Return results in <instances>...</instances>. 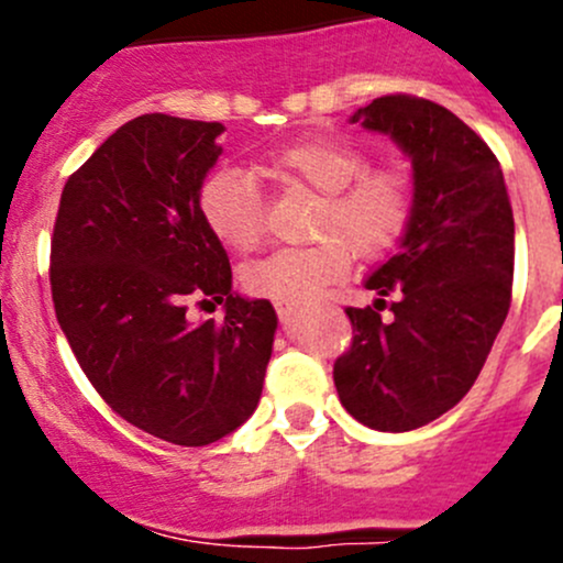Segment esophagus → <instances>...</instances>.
<instances>
[{
    "label": "esophagus",
    "instance_id": "obj_1",
    "mask_svg": "<svg viewBox=\"0 0 563 563\" xmlns=\"http://www.w3.org/2000/svg\"><path fill=\"white\" fill-rule=\"evenodd\" d=\"M297 313H299V310L294 308V305H277V316H280L283 321H294Z\"/></svg>",
    "mask_w": 563,
    "mask_h": 563
}]
</instances>
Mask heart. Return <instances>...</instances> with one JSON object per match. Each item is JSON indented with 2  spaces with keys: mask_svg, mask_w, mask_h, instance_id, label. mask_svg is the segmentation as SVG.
<instances>
[{
  "mask_svg": "<svg viewBox=\"0 0 563 563\" xmlns=\"http://www.w3.org/2000/svg\"><path fill=\"white\" fill-rule=\"evenodd\" d=\"M266 174L321 192L313 247H283L253 261L242 286L277 305H305L340 283L351 250L378 258L395 247L411 218V181L397 168H367V155L345 141H299L266 161ZM198 209L223 245L253 250L266 229L258 185L240 168H218L198 192Z\"/></svg>",
  "mask_w": 563,
  "mask_h": 563,
  "instance_id": "1",
  "label": "heart"
}]
</instances>
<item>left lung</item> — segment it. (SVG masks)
Here are the masks:
<instances>
[{
  "mask_svg": "<svg viewBox=\"0 0 563 563\" xmlns=\"http://www.w3.org/2000/svg\"><path fill=\"white\" fill-rule=\"evenodd\" d=\"M351 122L389 135L411 161V218L397 253L365 280L376 308H345L354 343L334 362L340 402L356 422L406 433L474 387L509 313L515 218L490 146L444 106L387 95Z\"/></svg>",
  "mask_w": 563,
  "mask_h": 563,
  "instance_id": "8db88e82",
  "label": "left lung"
}]
</instances>
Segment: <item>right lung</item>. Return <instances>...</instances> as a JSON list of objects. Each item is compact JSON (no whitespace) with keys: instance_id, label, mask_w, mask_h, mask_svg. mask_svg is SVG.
Wrapping results in <instances>:
<instances>
[{"instance_id":"1","label":"right lung","mask_w":563,"mask_h":563,"mask_svg":"<svg viewBox=\"0 0 563 563\" xmlns=\"http://www.w3.org/2000/svg\"><path fill=\"white\" fill-rule=\"evenodd\" d=\"M220 122L144 113L67 179L51 240L56 321L100 397L135 428L207 446L253 417L275 343L269 299L231 291L198 192ZM223 301L192 324L186 299Z\"/></svg>"}]
</instances>
